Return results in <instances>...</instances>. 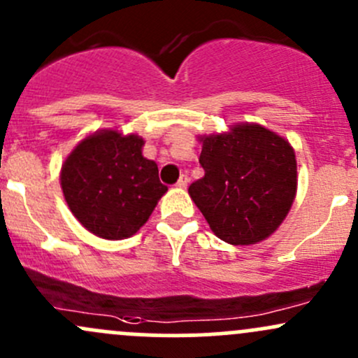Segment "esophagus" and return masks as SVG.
<instances>
[{
	"mask_svg": "<svg viewBox=\"0 0 358 358\" xmlns=\"http://www.w3.org/2000/svg\"><path fill=\"white\" fill-rule=\"evenodd\" d=\"M187 185H189V175H182L178 178V182H176V187H180V189H185Z\"/></svg>",
	"mask_w": 358,
	"mask_h": 358,
	"instance_id": "obj_1",
	"label": "esophagus"
}]
</instances>
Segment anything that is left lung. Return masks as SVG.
I'll return each instance as SVG.
<instances>
[{"instance_id": "8db88e82", "label": "left lung", "mask_w": 358, "mask_h": 358, "mask_svg": "<svg viewBox=\"0 0 358 358\" xmlns=\"http://www.w3.org/2000/svg\"><path fill=\"white\" fill-rule=\"evenodd\" d=\"M199 141L206 173L189 194L214 235L231 245H252L273 235L296 194L289 142L257 123H238Z\"/></svg>"}]
</instances>
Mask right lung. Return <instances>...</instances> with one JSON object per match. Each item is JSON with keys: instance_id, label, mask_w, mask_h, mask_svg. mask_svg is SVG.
<instances>
[{"instance_id": "obj_1", "label": "right lung", "mask_w": 358, "mask_h": 358, "mask_svg": "<svg viewBox=\"0 0 358 358\" xmlns=\"http://www.w3.org/2000/svg\"><path fill=\"white\" fill-rule=\"evenodd\" d=\"M144 138L99 130L85 137L62 166V190L73 216L96 236L122 240L145 224L168 187Z\"/></svg>"}]
</instances>
